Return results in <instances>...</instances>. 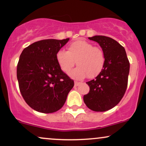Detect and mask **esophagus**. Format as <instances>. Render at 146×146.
Returning a JSON list of instances; mask_svg holds the SVG:
<instances>
[{
	"label": "esophagus",
	"instance_id": "34e87169",
	"mask_svg": "<svg viewBox=\"0 0 146 146\" xmlns=\"http://www.w3.org/2000/svg\"><path fill=\"white\" fill-rule=\"evenodd\" d=\"M80 84V82H77V81H75V86H78L79 84Z\"/></svg>",
	"mask_w": 146,
	"mask_h": 146
}]
</instances>
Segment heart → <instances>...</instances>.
Returning a JSON list of instances; mask_svg holds the SVG:
<instances>
[{"label": "heart", "mask_w": 146, "mask_h": 146, "mask_svg": "<svg viewBox=\"0 0 146 146\" xmlns=\"http://www.w3.org/2000/svg\"><path fill=\"white\" fill-rule=\"evenodd\" d=\"M56 59L60 69L68 73L74 66L75 61L78 67L73 70L70 75L76 80L94 78L104 67L106 57L102 48L93 46L86 40H77L67 46V51L59 50Z\"/></svg>", "instance_id": "b5f03b06"}]
</instances>
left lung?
I'll list each match as a JSON object with an SVG mask.
<instances>
[{
	"instance_id": "1",
	"label": "left lung",
	"mask_w": 146,
	"mask_h": 146,
	"mask_svg": "<svg viewBox=\"0 0 146 146\" xmlns=\"http://www.w3.org/2000/svg\"><path fill=\"white\" fill-rule=\"evenodd\" d=\"M99 43L105 53L104 67L101 73L88 82L89 93L84 102L93 111L104 112L121 101L128 86L130 62L125 48L113 38L104 36L88 38Z\"/></svg>"
}]
</instances>
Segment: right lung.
Wrapping results in <instances>:
<instances>
[{"mask_svg": "<svg viewBox=\"0 0 146 146\" xmlns=\"http://www.w3.org/2000/svg\"><path fill=\"white\" fill-rule=\"evenodd\" d=\"M69 38L40 40L25 48L17 65L19 89L26 103L40 113H52L66 102L74 81L60 69L56 53Z\"/></svg>", "mask_w": 146, "mask_h": 146, "instance_id": "obj_1", "label": "right lung"}]
</instances>
